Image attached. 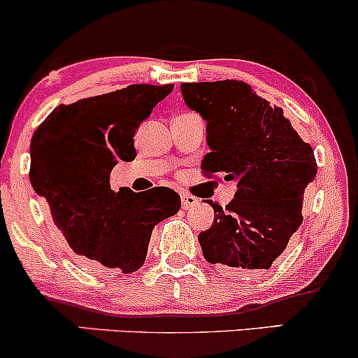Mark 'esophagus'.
Here are the masks:
<instances>
[{
    "mask_svg": "<svg viewBox=\"0 0 358 358\" xmlns=\"http://www.w3.org/2000/svg\"><path fill=\"white\" fill-rule=\"evenodd\" d=\"M180 205H182L184 210L193 208L194 205H198V198H194L193 194L182 193V194H180Z\"/></svg>",
    "mask_w": 358,
    "mask_h": 358,
    "instance_id": "esophagus-1",
    "label": "esophagus"
}]
</instances>
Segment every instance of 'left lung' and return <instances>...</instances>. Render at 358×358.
I'll use <instances>...</instances> for the list:
<instances>
[{
	"label": "left lung",
	"mask_w": 358,
	"mask_h": 358,
	"mask_svg": "<svg viewBox=\"0 0 358 358\" xmlns=\"http://www.w3.org/2000/svg\"><path fill=\"white\" fill-rule=\"evenodd\" d=\"M184 101L206 120L205 178L236 180L226 210L198 238L203 257L234 272L268 268L303 222L305 187L314 182V150L282 113L243 80L180 84Z\"/></svg>",
	"instance_id": "left-lung-1"
}]
</instances>
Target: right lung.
Returning <instances> with one entry per match:
<instances>
[{
  "mask_svg": "<svg viewBox=\"0 0 358 358\" xmlns=\"http://www.w3.org/2000/svg\"><path fill=\"white\" fill-rule=\"evenodd\" d=\"M174 84L124 90L58 105L31 139L32 187L77 255L101 271L136 272L146 260L153 227L180 208L171 187L113 191L110 174L136 158L134 134Z\"/></svg>",
  "mask_w": 358,
  "mask_h": 358,
  "instance_id": "right-lung-1",
  "label": "right lung"
}]
</instances>
